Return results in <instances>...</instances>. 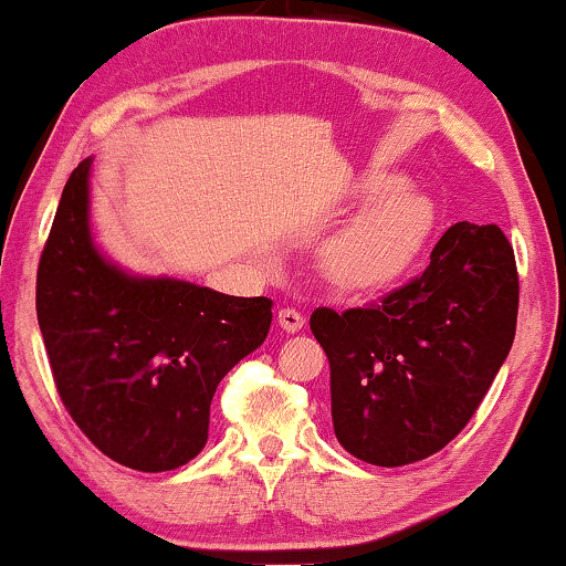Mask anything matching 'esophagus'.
I'll return each instance as SVG.
<instances>
[{
	"mask_svg": "<svg viewBox=\"0 0 566 566\" xmlns=\"http://www.w3.org/2000/svg\"><path fill=\"white\" fill-rule=\"evenodd\" d=\"M277 324H281V329L291 332L293 335V332L304 329L306 319H304V314L296 312V308H281V312H277Z\"/></svg>",
	"mask_w": 566,
	"mask_h": 566,
	"instance_id": "obj_1",
	"label": "esophagus"
}]
</instances>
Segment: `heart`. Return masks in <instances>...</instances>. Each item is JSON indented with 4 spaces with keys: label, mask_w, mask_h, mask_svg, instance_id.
<instances>
[{
    "label": "heart",
    "mask_w": 566,
    "mask_h": 566,
    "mask_svg": "<svg viewBox=\"0 0 566 566\" xmlns=\"http://www.w3.org/2000/svg\"><path fill=\"white\" fill-rule=\"evenodd\" d=\"M353 198L374 203L319 247L316 265L324 281L339 291L384 289L420 254L436 223V211L428 198L401 188L399 177L386 175L360 180Z\"/></svg>",
    "instance_id": "heart-1"
}]
</instances>
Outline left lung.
Masks as SVG:
<instances>
[{
    "instance_id": "1",
    "label": "left lung",
    "mask_w": 566,
    "mask_h": 566,
    "mask_svg": "<svg viewBox=\"0 0 566 566\" xmlns=\"http://www.w3.org/2000/svg\"><path fill=\"white\" fill-rule=\"evenodd\" d=\"M515 322L513 247L494 223L469 221L453 223L428 270L378 306L316 308L339 446L374 467L438 453L482 405Z\"/></svg>"
}]
</instances>
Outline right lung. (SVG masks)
Masks as SVG:
<instances>
[{"mask_svg":"<svg viewBox=\"0 0 566 566\" xmlns=\"http://www.w3.org/2000/svg\"><path fill=\"white\" fill-rule=\"evenodd\" d=\"M92 157L69 177L35 308L59 397L107 459L172 471L203 451L221 378L265 343L273 301L136 275L92 234Z\"/></svg>","mask_w":566,"mask_h":566,"instance_id":"right-lung-1","label":"right lung"}]
</instances>
